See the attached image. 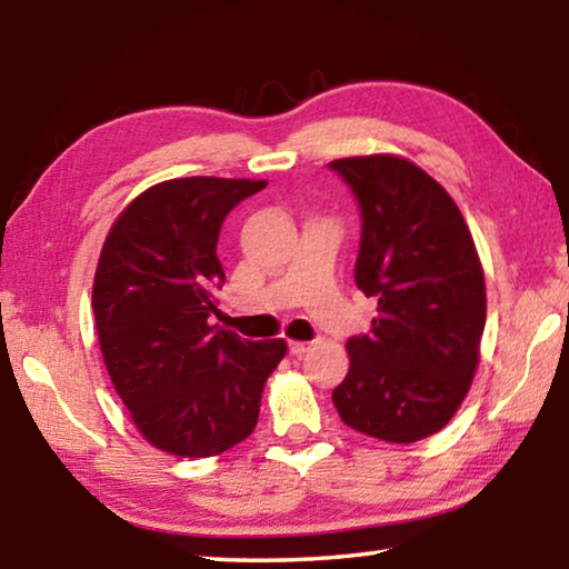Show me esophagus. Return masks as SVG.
<instances>
[{"mask_svg": "<svg viewBox=\"0 0 569 569\" xmlns=\"http://www.w3.org/2000/svg\"><path fill=\"white\" fill-rule=\"evenodd\" d=\"M308 349H311V343H308V341H291V343H288V351H291L293 356H303Z\"/></svg>", "mask_w": 569, "mask_h": 569, "instance_id": "esophagus-1", "label": "esophagus"}]
</instances>
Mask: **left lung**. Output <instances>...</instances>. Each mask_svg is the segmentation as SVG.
<instances>
[{
  "mask_svg": "<svg viewBox=\"0 0 569 569\" xmlns=\"http://www.w3.org/2000/svg\"><path fill=\"white\" fill-rule=\"evenodd\" d=\"M329 166L361 208L356 286L379 301L371 333L346 341L336 411L366 437L411 445L447 427L475 379L485 271L461 210L411 160L379 152Z\"/></svg>",
  "mask_w": 569,
  "mask_h": 569,
  "instance_id": "8db88e82",
  "label": "left lung"
}]
</instances>
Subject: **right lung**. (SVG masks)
<instances>
[{
	"label": "right lung",
	"mask_w": 569,
	"mask_h": 569,
	"mask_svg": "<svg viewBox=\"0 0 569 569\" xmlns=\"http://www.w3.org/2000/svg\"><path fill=\"white\" fill-rule=\"evenodd\" d=\"M266 180L176 178L114 218L92 286L94 329L112 387L146 441L176 457H216L250 437L283 339L218 329L226 281L218 236Z\"/></svg>",
	"instance_id": "add662e5"
}]
</instances>
